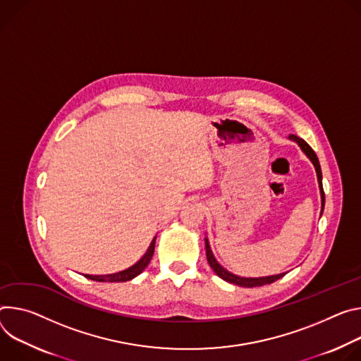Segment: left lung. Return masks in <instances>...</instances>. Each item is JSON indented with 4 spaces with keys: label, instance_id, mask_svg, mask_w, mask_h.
I'll list each match as a JSON object with an SVG mask.
<instances>
[{
    "label": "left lung",
    "instance_id": "left-lung-1",
    "mask_svg": "<svg viewBox=\"0 0 361 361\" xmlns=\"http://www.w3.org/2000/svg\"><path fill=\"white\" fill-rule=\"evenodd\" d=\"M290 139L297 142L298 146L301 147V150L307 154V157L311 160L314 168H315V172H317V179H318V186H319V193H322V215H323V211H324V204H326V196H324V189H323V175H322V168H319V162H318V157L315 154V152L310 147V145L300 139L298 136L295 135H290ZM205 250H207V259L211 265V268L214 269V272L225 279L226 283H231V284H235V286H239V287H247V288H252V287H261V286H267V284H271L274 281H276V279L283 278L287 272H283V274H276V275H269V276H259V278H245V276H238L229 271H226L214 257L212 254V250L209 247V243H208V238H205Z\"/></svg>",
    "mask_w": 361,
    "mask_h": 361
}]
</instances>
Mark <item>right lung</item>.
I'll use <instances>...</instances> for the list:
<instances>
[{"label": "right lung", "mask_w": 361, "mask_h": 361, "mask_svg": "<svg viewBox=\"0 0 361 361\" xmlns=\"http://www.w3.org/2000/svg\"><path fill=\"white\" fill-rule=\"evenodd\" d=\"M154 243H156V236L152 239V243L147 248V251L145 252V255L132 267H129L128 269H123L116 274H107V275H89L86 274L85 276L89 279H93V281H99V283H125V281H130L135 276H137L142 271H145V268L147 267V264L150 262L153 252H154Z\"/></svg>", "instance_id": "add662e5"}]
</instances>
